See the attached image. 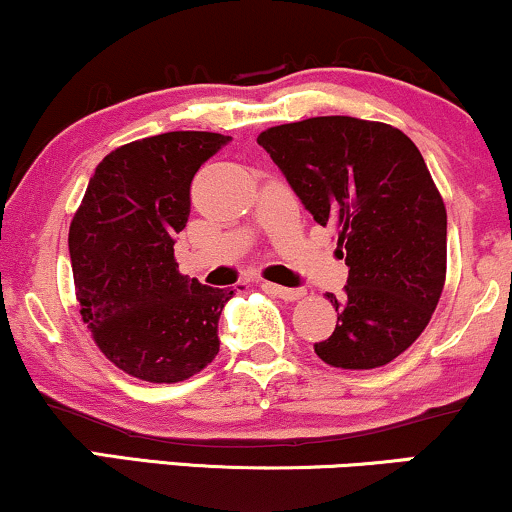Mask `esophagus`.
<instances>
[{"label": "esophagus", "instance_id": "esophagus-1", "mask_svg": "<svg viewBox=\"0 0 512 512\" xmlns=\"http://www.w3.org/2000/svg\"><path fill=\"white\" fill-rule=\"evenodd\" d=\"M264 291H269L281 300H300L305 295L303 288H286V286H279V283H264Z\"/></svg>", "mask_w": 512, "mask_h": 512}]
</instances>
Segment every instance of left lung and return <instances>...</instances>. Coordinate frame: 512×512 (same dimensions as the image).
<instances>
[{"label":"left lung","mask_w":512,"mask_h":512,"mask_svg":"<svg viewBox=\"0 0 512 512\" xmlns=\"http://www.w3.org/2000/svg\"><path fill=\"white\" fill-rule=\"evenodd\" d=\"M317 224L331 226L348 286L334 334L315 343L326 365H389L420 338L446 283V205L415 143L398 128L315 116L257 135Z\"/></svg>","instance_id":"8db88e82"}]
</instances>
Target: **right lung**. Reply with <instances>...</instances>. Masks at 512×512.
I'll return each instance as SVG.
<instances>
[{"instance_id": "1", "label": "right lung", "mask_w": 512, "mask_h": 512, "mask_svg": "<svg viewBox=\"0 0 512 512\" xmlns=\"http://www.w3.org/2000/svg\"><path fill=\"white\" fill-rule=\"evenodd\" d=\"M229 135L171 131L116 147L97 164L69 229L80 317L109 362L135 379L176 384L219 353L233 291L178 272L190 183Z\"/></svg>"}]
</instances>
